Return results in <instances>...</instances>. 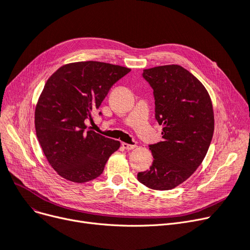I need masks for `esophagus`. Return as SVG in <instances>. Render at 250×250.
Here are the masks:
<instances>
[{
  "label": "esophagus",
  "instance_id": "obj_1",
  "mask_svg": "<svg viewBox=\"0 0 250 250\" xmlns=\"http://www.w3.org/2000/svg\"><path fill=\"white\" fill-rule=\"evenodd\" d=\"M122 146L125 150H133V149L136 148V145H131V144H127V143H122Z\"/></svg>",
  "mask_w": 250,
  "mask_h": 250
}]
</instances>
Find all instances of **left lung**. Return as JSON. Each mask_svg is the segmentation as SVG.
<instances>
[{"label":"left lung","mask_w":250,"mask_h":250,"mask_svg":"<svg viewBox=\"0 0 250 250\" xmlns=\"http://www.w3.org/2000/svg\"><path fill=\"white\" fill-rule=\"evenodd\" d=\"M153 89L155 118L162 141L149 145L153 162L138 181L153 190H170L185 182L201 165L209 148L214 117L204 85L177 64L143 70Z\"/></svg>","instance_id":"8db88e82"}]
</instances>
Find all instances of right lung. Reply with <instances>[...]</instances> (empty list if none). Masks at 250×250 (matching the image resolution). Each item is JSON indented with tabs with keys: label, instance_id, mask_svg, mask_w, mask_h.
<instances>
[{
	"label": "right lung",
	"instance_id": "obj_1",
	"mask_svg": "<svg viewBox=\"0 0 250 250\" xmlns=\"http://www.w3.org/2000/svg\"><path fill=\"white\" fill-rule=\"evenodd\" d=\"M131 69L98 61L65 64L47 81L35 111L37 137L51 167L74 183L98 178L121 142L88 128L111 86ZM101 114V112L99 113Z\"/></svg>",
	"mask_w": 250,
	"mask_h": 250
}]
</instances>
